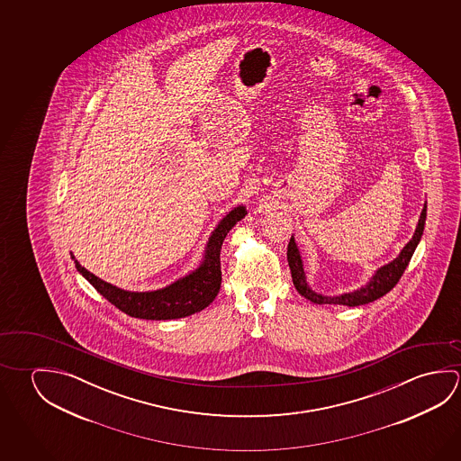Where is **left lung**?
Here are the masks:
<instances>
[{
	"instance_id": "obj_1",
	"label": "left lung",
	"mask_w": 461,
	"mask_h": 461,
	"mask_svg": "<svg viewBox=\"0 0 461 461\" xmlns=\"http://www.w3.org/2000/svg\"><path fill=\"white\" fill-rule=\"evenodd\" d=\"M426 209L428 204L424 203L423 211L418 220L415 233L411 236V240L403 246V249L400 250L399 256L391 260L389 264L379 267L376 272L373 273V276L368 279V283L365 286L354 289L350 293H342L338 295L320 294L317 291H313L307 283L305 270H303V260L299 248L295 244L294 236H291L289 244H287V264L291 268V276L294 283L295 289L299 294L303 295L305 299H309L313 303H334V305H348V307H357V305H365V303H373L379 297L387 294L393 289L402 275L408 267L410 258L413 256L418 244L421 241L423 236L424 223H426Z\"/></svg>"
}]
</instances>
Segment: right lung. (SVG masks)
Masks as SVG:
<instances>
[{
	"instance_id": "add662e5",
	"label": "right lung",
	"mask_w": 461,
	"mask_h": 461,
	"mask_svg": "<svg viewBox=\"0 0 461 461\" xmlns=\"http://www.w3.org/2000/svg\"><path fill=\"white\" fill-rule=\"evenodd\" d=\"M246 207L236 205L233 211L228 212L219 225L212 231L209 241L205 244L204 256L196 270L185 275L174 283L160 287L156 291H127L113 286L107 281L98 278L78 264L76 257L77 272L80 273L99 294L106 297L109 303L115 305L130 317L143 320H175L185 318L204 310L217 297L221 285V268H220V250L230 230L246 217Z\"/></svg>"
}]
</instances>
